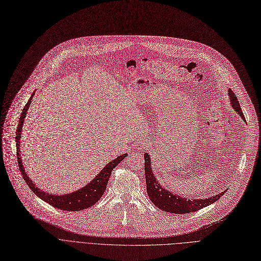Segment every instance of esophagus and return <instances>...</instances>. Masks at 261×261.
Listing matches in <instances>:
<instances>
[{"label":"esophagus","instance_id":"obj_1","mask_svg":"<svg viewBox=\"0 0 261 261\" xmlns=\"http://www.w3.org/2000/svg\"><path fill=\"white\" fill-rule=\"evenodd\" d=\"M145 144H146V142L144 140H141V141H138V142L135 143V147H137V148H140V150H142V148L145 146Z\"/></svg>","mask_w":261,"mask_h":261}]
</instances>
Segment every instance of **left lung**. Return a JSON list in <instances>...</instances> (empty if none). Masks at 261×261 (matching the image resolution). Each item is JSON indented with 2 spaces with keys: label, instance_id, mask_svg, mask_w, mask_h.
I'll use <instances>...</instances> for the list:
<instances>
[{
  "label": "left lung",
  "instance_id": "8db88e82",
  "mask_svg": "<svg viewBox=\"0 0 261 261\" xmlns=\"http://www.w3.org/2000/svg\"><path fill=\"white\" fill-rule=\"evenodd\" d=\"M228 94L230 97V104L232 108L236 110V113L239 114L241 118L244 120V115L241 110L240 103L238 101L237 96L229 89ZM151 159L147 153L144 154V170H145V181H146V191L147 195L150 197V200L153 202V204L158 207L159 209L164 210L167 213L172 214H189V213H195L197 210H200L204 207L209 206L210 204L215 203L219 198L224 194V192L216 194L214 196H210L208 198H194V200H190L188 197H181L178 195H175L173 192L166 190L163 186H161L156 177L153 174V171L151 168Z\"/></svg>",
  "mask_w": 261,
  "mask_h": 261
}]
</instances>
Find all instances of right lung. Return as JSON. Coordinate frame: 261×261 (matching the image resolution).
I'll return each mask as SVG.
<instances>
[{
    "label": "right lung",
    "instance_id": "add662e5",
    "mask_svg": "<svg viewBox=\"0 0 261 261\" xmlns=\"http://www.w3.org/2000/svg\"><path fill=\"white\" fill-rule=\"evenodd\" d=\"M34 94H35V92H33L25 107L23 108V111H22L20 120H19V125H18L17 132H16L17 158H18V165H19V168L21 171V174L23 176V179L25 180V182L29 185L31 190L37 196L40 197L41 200L48 203L49 205H52L55 208L66 210V212H80V210L89 208L92 205H94L102 197L103 193L106 190L111 172H113V170L117 167V165H119L121 161L127 156V154H123V155L119 156L118 158L114 159L113 161H110V163L107 166H105L101 172H98V174L95 176V178H93L89 184H87V186H85L84 188H81L77 191H74L72 193H68V194H64V195H54V194H49V193H46V192L40 190L38 187H36V185L32 181V179H30L29 175L27 174L25 171H24V167L22 164L21 157H20L21 130H22V126L24 124V119H25V117H27L28 109L33 100Z\"/></svg>",
    "mask_w": 261,
    "mask_h": 261
}]
</instances>
